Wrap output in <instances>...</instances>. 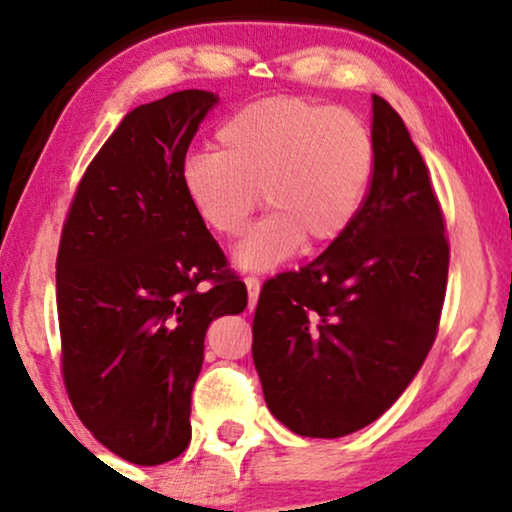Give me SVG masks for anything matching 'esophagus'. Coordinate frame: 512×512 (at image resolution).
Masks as SVG:
<instances>
[{
	"instance_id": "34e87169",
	"label": "esophagus",
	"mask_w": 512,
	"mask_h": 512,
	"mask_svg": "<svg viewBox=\"0 0 512 512\" xmlns=\"http://www.w3.org/2000/svg\"><path fill=\"white\" fill-rule=\"evenodd\" d=\"M245 286H248V298H250V303H248V307L252 310V307L257 305V298H260V279H257V276H245Z\"/></svg>"
}]
</instances>
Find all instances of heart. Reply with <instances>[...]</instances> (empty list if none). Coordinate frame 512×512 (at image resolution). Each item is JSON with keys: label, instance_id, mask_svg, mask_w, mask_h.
<instances>
[{"label": "heart", "instance_id": "obj_1", "mask_svg": "<svg viewBox=\"0 0 512 512\" xmlns=\"http://www.w3.org/2000/svg\"><path fill=\"white\" fill-rule=\"evenodd\" d=\"M219 152H190L181 188L209 231L236 238L262 202L272 212L238 243L236 264L267 272L300 245L326 248L350 229L374 174V140L343 107L303 97L245 104L217 128Z\"/></svg>", "mask_w": 512, "mask_h": 512}]
</instances>
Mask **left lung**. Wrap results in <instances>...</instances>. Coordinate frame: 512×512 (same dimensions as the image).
<instances>
[{
  "label": "left lung",
  "mask_w": 512,
  "mask_h": 512,
  "mask_svg": "<svg viewBox=\"0 0 512 512\" xmlns=\"http://www.w3.org/2000/svg\"><path fill=\"white\" fill-rule=\"evenodd\" d=\"M374 174L350 229L300 272L262 286L252 360L264 400L300 436L372 424L420 372L446 298V221L429 169L384 97H372Z\"/></svg>",
  "instance_id": "left-lung-1"
}]
</instances>
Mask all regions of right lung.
Segmentation results:
<instances>
[{
	"label": "right lung",
	"instance_id": "right-lung-1",
	"mask_svg": "<svg viewBox=\"0 0 512 512\" xmlns=\"http://www.w3.org/2000/svg\"><path fill=\"white\" fill-rule=\"evenodd\" d=\"M217 100L181 90L123 116L80 178L61 229L66 393L92 436L135 465L186 451L207 326L248 305V288L226 269L178 178Z\"/></svg>",
	"mask_w": 512,
	"mask_h": 512
}]
</instances>
